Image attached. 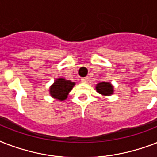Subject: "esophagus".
<instances>
[{"mask_svg": "<svg viewBox=\"0 0 157 157\" xmlns=\"http://www.w3.org/2000/svg\"><path fill=\"white\" fill-rule=\"evenodd\" d=\"M81 81L83 82V83H87L89 81V77L88 76H86V77H83V78H81Z\"/></svg>", "mask_w": 157, "mask_h": 157, "instance_id": "esophagus-1", "label": "esophagus"}]
</instances>
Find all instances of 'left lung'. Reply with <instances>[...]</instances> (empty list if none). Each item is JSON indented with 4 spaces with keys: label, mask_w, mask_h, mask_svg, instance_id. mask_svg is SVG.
Here are the masks:
<instances>
[{
    "label": "left lung",
    "mask_w": 157,
    "mask_h": 157,
    "mask_svg": "<svg viewBox=\"0 0 157 157\" xmlns=\"http://www.w3.org/2000/svg\"><path fill=\"white\" fill-rule=\"evenodd\" d=\"M96 90L103 95H111L113 93V87L110 83L101 82L96 86Z\"/></svg>",
    "instance_id": "8db88e82"
}]
</instances>
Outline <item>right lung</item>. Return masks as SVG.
Instances as JSON below:
<instances>
[{"mask_svg": "<svg viewBox=\"0 0 157 157\" xmlns=\"http://www.w3.org/2000/svg\"><path fill=\"white\" fill-rule=\"evenodd\" d=\"M75 83L70 81H67L65 79L59 78L56 80L51 87L50 93L52 97L59 100H64L67 97V94L71 89L73 88Z\"/></svg>", "mask_w": 157, "mask_h": 157, "instance_id": "obj_1", "label": "right lung"}]
</instances>
